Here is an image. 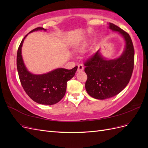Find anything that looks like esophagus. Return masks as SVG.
<instances>
[{"instance_id": "1", "label": "esophagus", "mask_w": 148, "mask_h": 148, "mask_svg": "<svg viewBox=\"0 0 148 148\" xmlns=\"http://www.w3.org/2000/svg\"><path fill=\"white\" fill-rule=\"evenodd\" d=\"M83 69H84V66L82 64H79L78 65V70H77L78 71H82L83 70Z\"/></svg>"}]
</instances>
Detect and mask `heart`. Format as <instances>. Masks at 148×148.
<instances>
[{
    "instance_id": "obj_1",
    "label": "heart",
    "mask_w": 148,
    "mask_h": 148,
    "mask_svg": "<svg viewBox=\"0 0 148 148\" xmlns=\"http://www.w3.org/2000/svg\"><path fill=\"white\" fill-rule=\"evenodd\" d=\"M88 46V42H84L83 43H82L79 46V47H78L77 51L78 52H82L83 51H84L86 50V48Z\"/></svg>"
}]
</instances>
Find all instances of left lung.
Listing matches in <instances>:
<instances>
[{
  "label": "left lung",
  "instance_id": "obj_1",
  "mask_svg": "<svg viewBox=\"0 0 148 148\" xmlns=\"http://www.w3.org/2000/svg\"><path fill=\"white\" fill-rule=\"evenodd\" d=\"M109 29L118 32L125 41V48L119 58L107 60L99 50L84 62L88 78L85 88L97 99H106L118 95L127 86L134 68L135 51L130 35L119 26L109 23Z\"/></svg>",
  "mask_w": 148,
  "mask_h": 148
}]
</instances>
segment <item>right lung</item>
<instances>
[{"instance_id": "obj_1", "label": "right lung", "mask_w": 148, "mask_h": 148, "mask_svg": "<svg viewBox=\"0 0 148 148\" xmlns=\"http://www.w3.org/2000/svg\"><path fill=\"white\" fill-rule=\"evenodd\" d=\"M38 30L46 31V29L38 27L29 33ZM27 35L21 41L17 52L16 66L21 84L26 93L34 102L44 105L55 104L65 96L66 83L74 77L78 66L71 70L57 69L42 75L30 73L26 68L21 56V47Z\"/></svg>"}]
</instances>
